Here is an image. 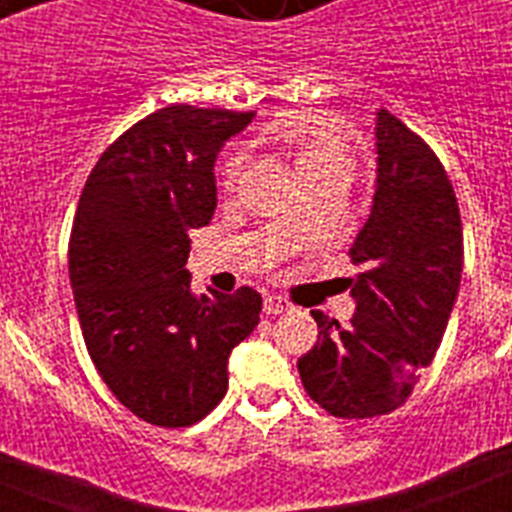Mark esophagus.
I'll return each mask as SVG.
<instances>
[{"mask_svg": "<svg viewBox=\"0 0 512 512\" xmlns=\"http://www.w3.org/2000/svg\"><path fill=\"white\" fill-rule=\"evenodd\" d=\"M292 310V302L282 295H266L264 297V312L266 315H282V312Z\"/></svg>", "mask_w": 512, "mask_h": 512, "instance_id": "1", "label": "esophagus"}]
</instances>
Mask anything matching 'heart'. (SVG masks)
<instances>
[{"mask_svg":"<svg viewBox=\"0 0 512 512\" xmlns=\"http://www.w3.org/2000/svg\"><path fill=\"white\" fill-rule=\"evenodd\" d=\"M269 143L277 148L282 156H287L295 166V174L302 179L328 169L348 171L351 156L343 146L341 130L330 117L325 115H292L269 130ZM241 171V156L230 153L220 164V179L223 184H233V179Z\"/></svg>","mask_w":512,"mask_h":512,"instance_id":"1","label":"heart"}]
</instances>
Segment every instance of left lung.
Instances as JSON below:
<instances>
[{
  "label": "left lung",
  "mask_w": 512,
  "mask_h": 512,
  "mask_svg": "<svg viewBox=\"0 0 512 512\" xmlns=\"http://www.w3.org/2000/svg\"><path fill=\"white\" fill-rule=\"evenodd\" d=\"M377 182L351 246L356 312L341 325L312 312L318 343L297 361L307 395L336 418H374L408 400L436 356L464 266L461 217L436 153L390 115L374 120Z\"/></svg>",
  "instance_id": "1"
}]
</instances>
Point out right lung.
Wrapping results in <instances>:
<instances>
[{
    "instance_id": "1",
    "label": "right lung",
    "mask_w": 512,
    "mask_h": 512,
    "mask_svg": "<svg viewBox=\"0 0 512 512\" xmlns=\"http://www.w3.org/2000/svg\"><path fill=\"white\" fill-rule=\"evenodd\" d=\"M256 112L171 104L135 122L89 174L69 243L81 333L112 395L182 428L228 392V359L259 325L261 295L189 284V233L215 215V161Z\"/></svg>"
}]
</instances>
